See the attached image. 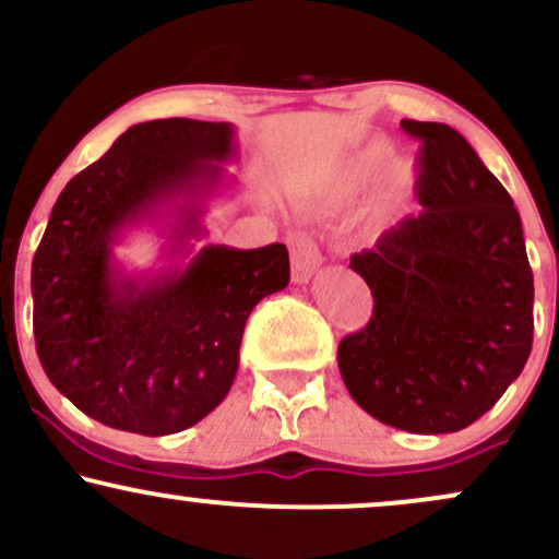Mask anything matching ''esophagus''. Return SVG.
I'll return each mask as SVG.
<instances>
[{"instance_id": "34e87169", "label": "esophagus", "mask_w": 559, "mask_h": 559, "mask_svg": "<svg viewBox=\"0 0 559 559\" xmlns=\"http://www.w3.org/2000/svg\"><path fill=\"white\" fill-rule=\"evenodd\" d=\"M288 247H292V278L297 281V284H305V281H310L312 275L318 273V267L323 265L318 243L307 230H294V234L288 236Z\"/></svg>"}]
</instances>
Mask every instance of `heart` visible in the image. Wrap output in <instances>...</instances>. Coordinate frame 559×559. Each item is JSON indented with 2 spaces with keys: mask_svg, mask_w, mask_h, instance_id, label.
I'll return each instance as SVG.
<instances>
[{
  "mask_svg": "<svg viewBox=\"0 0 559 559\" xmlns=\"http://www.w3.org/2000/svg\"><path fill=\"white\" fill-rule=\"evenodd\" d=\"M386 157H389L386 146H370V150H365L357 157H352L349 163H346L344 168L336 173V178H333L329 189H325V194H323L325 202L346 204V202H352V199L360 197L362 191L368 189V183L373 181L378 173H381ZM407 181H409L407 165H402V163L394 165V170H391V186H394V189H402ZM378 215H386V202L378 207Z\"/></svg>",
  "mask_w": 559,
  "mask_h": 559,
  "instance_id": "obj_1",
  "label": "heart"
}]
</instances>
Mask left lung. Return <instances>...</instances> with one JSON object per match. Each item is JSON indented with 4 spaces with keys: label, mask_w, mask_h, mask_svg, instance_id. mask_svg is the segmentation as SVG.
Segmentation results:
<instances>
[{
    "label": "left lung",
    "mask_w": 559,
    "mask_h": 559,
    "mask_svg": "<svg viewBox=\"0 0 559 559\" xmlns=\"http://www.w3.org/2000/svg\"><path fill=\"white\" fill-rule=\"evenodd\" d=\"M420 141V213L352 254L373 316L338 344L368 415L409 433H452L489 413L534 344V273L512 197L444 123L402 120Z\"/></svg>",
    "instance_id": "1"
}]
</instances>
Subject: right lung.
I'll list each match as a JSON object with an SVG mask.
<instances>
[{
    "mask_svg": "<svg viewBox=\"0 0 559 559\" xmlns=\"http://www.w3.org/2000/svg\"><path fill=\"white\" fill-rule=\"evenodd\" d=\"M234 126L168 118L131 126L57 197L31 265L44 373L88 418L141 436L178 433L226 400L249 312L288 284L284 243H207L189 265L131 278L112 243L178 204L173 241L199 230V199L234 157Z\"/></svg>",
    "mask_w": 559,
    "mask_h": 559,
    "instance_id": "right-lung-1",
    "label": "right lung"
}]
</instances>
